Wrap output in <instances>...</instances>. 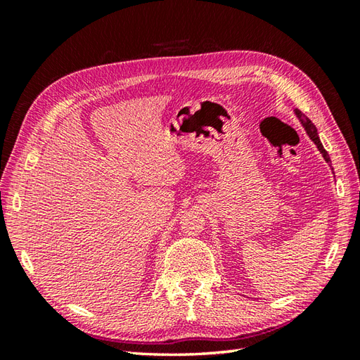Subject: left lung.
Wrapping results in <instances>:
<instances>
[{
    "label": "left lung",
    "instance_id": "8db88e82",
    "mask_svg": "<svg viewBox=\"0 0 360 360\" xmlns=\"http://www.w3.org/2000/svg\"><path fill=\"white\" fill-rule=\"evenodd\" d=\"M294 112H295V116L298 117V120L302 122V125H303V128L307 129V133H308V136L311 137V141L314 142L316 145H317V148H319V151L322 153V156H323V159L326 160L328 164H331V159H330V155H328V151L323 148V145H322V142H320V139H319V134H317V128H316V125L312 124V122L304 116V114L300 111V110H294Z\"/></svg>",
    "mask_w": 360,
    "mask_h": 360
}]
</instances>
